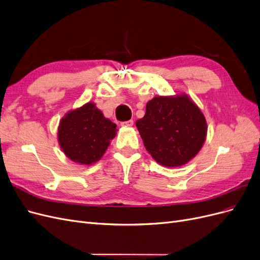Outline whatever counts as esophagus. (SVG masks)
Returning a JSON list of instances; mask_svg holds the SVG:
<instances>
[{"label": "esophagus", "instance_id": "esophagus-1", "mask_svg": "<svg viewBox=\"0 0 260 260\" xmlns=\"http://www.w3.org/2000/svg\"><path fill=\"white\" fill-rule=\"evenodd\" d=\"M122 127H132L133 125V120H128V121H123L121 122Z\"/></svg>", "mask_w": 260, "mask_h": 260}]
</instances>
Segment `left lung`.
Instances as JSON below:
<instances>
[{
  "mask_svg": "<svg viewBox=\"0 0 260 260\" xmlns=\"http://www.w3.org/2000/svg\"><path fill=\"white\" fill-rule=\"evenodd\" d=\"M146 151L162 166L179 167L198 155L205 142L207 123L186 94L155 96L136 121Z\"/></svg>",
  "mask_w": 260,
  "mask_h": 260,
  "instance_id": "left-lung-1",
  "label": "left lung"
}]
</instances>
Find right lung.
I'll use <instances>...</instances> for the list:
<instances>
[{
  "label": "right lung",
  "instance_id": "add662e5",
  "mask_svg": "<svg viewBox=\"0 0 260 260\" xmlns=\"http://www.w3.org/2000/svg\"><path fill=\"white\" fill-rule=\"evenodd\" d=\"M116 123L89 102L67 113L58 125V143L69 159L91 165L102 158L116 136Z\"/></svg>",
  "mask_w": 260,
  "mask_h": 260
}]
</instances>
